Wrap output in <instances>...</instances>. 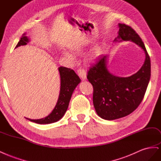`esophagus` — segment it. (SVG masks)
Instances as JSON below:
<instances>
[{"instance_id": "esophagus-1", "label": "esophagus", "mask_w": 161, "mask_h": 161, "mask_svg": "<svg viewBox=\"0 0 161 161\" xmlns=\"http://www.w3.org/2000/svg\"><path fill=\"white\" fill-rule=\"evenodd\" d=\"M77 74L83 80H85L86 79V72L84 69L80 68L77 69Z\"/></svg>"}]
</instances>
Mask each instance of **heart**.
Returning <instances> with one entry per match:
<instances>
[{
	"label": "heart",
	"instance_id": "1",
	"mask_svg": "<svg viewBox=\"0 0 161 161\" xmlns=\"http://www.w3.org/2000/svg\"><path fill=\"white\" fill-rule=\"evenodd\" d=\"M73 49V51H74V52H75V53H80V51H81V47H80V46H77V47H74L72 49ZM66 55V56L67 57V58H69L70 59H74V57L72 56L71 55H70L69 53H66L65 54ZM98 55V51L97 50V51H96L95 52L93 53L92 55H91V57H90V59H94L95 57H96L97 55Z\"/></svg>",
	"mask_w": 161,
	"mask_h": 161
}]
</instances>
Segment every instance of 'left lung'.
I'll return each instance as SVG.
<instances>
[{
    "label": "left lung",
    "mask_w": 161,
    "mask_h": 161,
    "mask_svg": "<svg viewBox=\"0 0 161 161\" xmlns=\"http://www.w3.org/2000/svg\"><path fill=\"white\" fill-rule=\"evenodd\" d=\"M114 41H131L142 47L146 55L144 63L136 74L128 77L112 75L106 66L107 56L101 55L90 67L87 78L92 84L93 103L97 115L112 120L129 115L142 101L150 77V59L141 38L131 27L119 24Z\"/></svg>",
    "instance_id": "1"
}]
</instances>
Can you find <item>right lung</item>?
Segmentation results:
<instances>
[{
	"instance_id": "obj_1",
	"label": "right lung",
	"mask_w": 161,
	"mask_h": 161,
	"mask_svg": "<svg viewBox=\"0 0 161 161\" xmlns=\"http://www.w3.org/2000/svg\"><path fill=\"white\" fill-rule=\"evenodd\" d=\"M29 41V40L27 36H25V34H23L22 37L20 38L17 43L16 47H18L20 45H27ZM58 69L60 74L61 88L56 106L50 114L47 117L38 119V120H31V119L27 118L29 120L37 124H45L55 122L59 120L64 116L67 108H68L71 95L73 94L76 86L81 81V80L73 69L67 68L65 67H59Z\"/></svg>"
}]
</instances>
